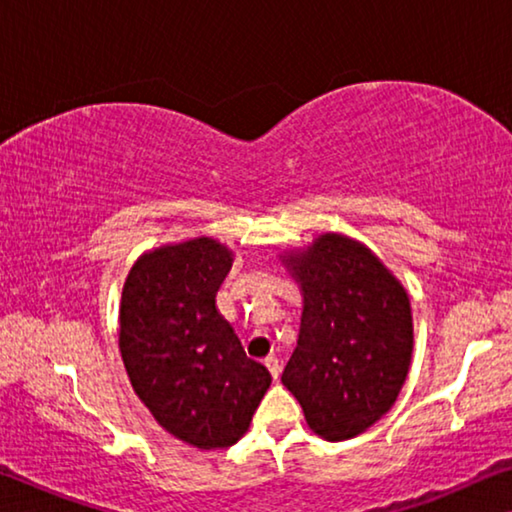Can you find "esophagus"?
I'll use <instances>...</instances> for the list:
<instances>
[{
    "mask_svg": "<svg viewBox=\"0 0 512 512\" xmlns=\"http://www.w3.org/2000/svg\"><path fill=\"white\" fill-rule=\"evenodd\" d=\"M264 365H266V368H269L273 379L280 377V361H278L276 356H266V358H264Z\"/></svg>",
    "mask_w": 512,
    "mask_h": 512,
    "instance_id": "34e87169",
    "label": "esophagus"
}]
</instances>
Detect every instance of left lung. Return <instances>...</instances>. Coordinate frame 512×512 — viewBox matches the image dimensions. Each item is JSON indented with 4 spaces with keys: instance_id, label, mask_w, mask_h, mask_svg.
Segmentation results:
<instances>
[{
    "instance_id": "left-lung-1",
    "label": "left lung",
    "mask_w": 512,
    "mask_h": 512,
    "mask_svg": "<svg viewBox=\"0 0 512 512\" xmlns=\"http://www.w3.org/2000/svg\"><path fill=\"white\" fill-rule=\"evenodd\" d=\"M287 264L301 282L303 315L282 384L319 437L352 439L393 407L407 379L409 299L386 266L347 236H319Z\"/></svg>"
}]
</instances>
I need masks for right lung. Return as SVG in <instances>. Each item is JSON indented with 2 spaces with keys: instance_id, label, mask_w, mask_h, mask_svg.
<instances>
[{
  "instance_id": "add662e5",
  "label": "right lung",
  "mask_w": 512,
  "mask_h": 512,
  "mask_svg": "<svg viewBox=\"0 0 512 512\" xmlns=\"http://www.w3.org/2000/svg\"><path fill=\"white\" fill-rule=\"evenodd\" d=\"M230 269V250L202 236L137 259L121 294L119 349L137 398L204 451L236 444L271 384L216 310Z\"/></svg>"
}]
</instances>
